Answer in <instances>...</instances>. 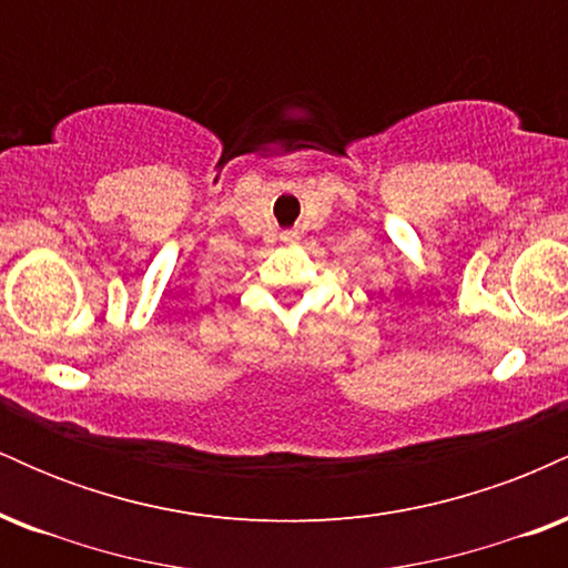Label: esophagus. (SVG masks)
<instances>
[{"label":"esophagus","instance_id":"34e87169","mask_svg":"<svg viewBox=\"0 0 568 568\" xmlns=\"http://www.w3.org/2000/svg\"><path fill=\"white\" fill-rule=\"evenodd\" d=\"M293 237H296V234H285V237H283V240H288V243H291V240H293Z\"/></svg>","mask_w":568,"mask_h":568}]
</instances>
